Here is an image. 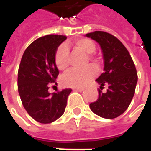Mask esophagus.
I'll use <instances>...</instances> for the list:
<instances>
[{
	"mask_svg": "<svg viewBox=\"0 0 151 151\" xmlns=\"http://www.w3.org/2000/svg\"><path fill=\"white\" fill-rule=\"evenodd\" d=\"M73 91H84V88H82V87H78V88H73Z\"/></svg>",
	"mask_w": 151,
	"mask_h": 151,
	"instance_id": "obj_1",
	"label": "esophagus"
}]
</instances>
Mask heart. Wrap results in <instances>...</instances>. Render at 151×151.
<instances>
[{
	"label": "heart",
	"mask_w": 151,
	"mask_h": 151,
	"mask_svg": "<svg viewBox=\"0 0 151 151\" xmlns=\"http://www.w3.org/2000/svg\"><path fill=\"white\" fill-rule=\"evenodd\" d=\"M74 47L79 51L89 55L88 59L94 65L97 66L99 64L98 59L91 55L96 49L95 42L88 38L78 39L74 42ZM69 51L65 45L60 46L56 51L54 60L57 69L59 70H65L69 66ZM96 75V70L94 67L89 66L84 69H70L62 76L61 83L65 86L78 88L82 87L90 82Z\"/></svg>",
	"instance_id": "1"
}]
</instances>
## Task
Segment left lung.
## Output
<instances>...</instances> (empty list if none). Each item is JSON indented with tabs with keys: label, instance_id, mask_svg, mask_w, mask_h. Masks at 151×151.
<instances>
[{
	"label": "left lung",
	"instance_id": "left-lung-1",
	"mask_svg": "<svg viewBox=\"0 0 151 151\" xmlns=\"http://www.w3.org/2000/svg\"><path fill=\"white\" fill-rule=\"evenodd\" d=\"M86 35L99 43L104 60V72L96 79L101 86L99 97L90 108L99 116L114 119L126 111L132 101L137 82L136 67L129 51L116 36L100 31ZM106 84L109 89L103 93Z\"/></svg>",
	"mask_w": 151,
	"mask_h": 151
}]
</instances>
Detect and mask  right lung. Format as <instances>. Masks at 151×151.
Listing matches in <instances>:
<instances>
[{
	"instance_id": "right-lung-1",
	"label": "right lung",
	"mask_w": 151,
	"mask_h": 151,
	"mask_svg": "<svg viewBox=\"0 0 151 151\" xmlns=\"http://www.w3.org/2000/svg\"><path fill=\"white\" fill-rule=\"evenodd\" d=\"M65 35H47L35 40L25 50L18 73V90L23 107L34 120L52 123L65 112L71 89L49 93L59 74L54 60Z\"/></svg>"
}]
</instances>
